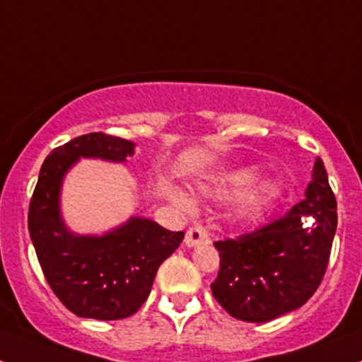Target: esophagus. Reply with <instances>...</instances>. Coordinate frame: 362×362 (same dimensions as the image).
Masks as SVG:
<instances>
[{
  "mask_svg": "<svg viewBox=\"0 0 362 362\" xmlns=\"http://www.w3.org/2000/svg\"><path fill=\"white\" fill-rule=\"evenodd\" d=\"M209 241H210L209 232H206L204 228H201V226H192V228H188L187 235H185V245H187L188 248L201 245V243H209Z\"/></svg>",
  "mask_w": 362,
  "mask_h": 362,
  "instance_id": "esophagus-1",
  "label": "esophagus"
}]
</instances>
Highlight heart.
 Listing matches in <instances>:
<instances>
[{"mask_svg":"<svg viewBox=\"0 0 362 362\" xmlns=\"http://www.w3.org/2000/svg\"><path fill=\"white\" fill-rule=\"evenodd\" d=\"M259 177H261L259 166H239L232 170L206 175L197 183V188L203 196L217 201H228L241 196L233 204V217L239 223H250L257 219L264 212L268 203L277 196V185L274 181H263L257 185ZM168 197L181 209L192 206L190 197L177 188H170Z\"/></svg>","mask_w":362,"mask_h":362,"instance_id":"1","label":"heart"}]
</instances>
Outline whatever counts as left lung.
Wrapping results in <instances>:
<instances>
[{
	"mask_svg": "<svg viewBox=\"0 0 362 362\" xmlns=\"http://www.w3.org/2000/svg\"><path fill=\"white\" fill-rule=\"evenodd\" d=\"M337 203L325 163L315 159L305 199L286 216L238 239L214 243L221 267L214 297L239 321L268 322L300 308L325 276Z\"/></svg>",
	"mask_w": 362,
	"mask_h": 362,
	"instance_id": "1",
	"label": "left lung"
}]
</instances>
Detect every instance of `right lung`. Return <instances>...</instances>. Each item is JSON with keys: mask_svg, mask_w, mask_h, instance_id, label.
Segmentation results:
<instances>
[{"mask_svg": "<svg viewBox=\"0 0 362 362\" xmlns=\"http://www.w3.org/2000/svg\"><path fill=\"white\" fill-rule=\"evenodd\" d=\"M132 141L101 132L79 136L45 159L28 209V232L45 279L57 299L79 317L116 321L141 308L158 268L185 232H170L148 217L132 216L101 235L76 233L62 214L63 179L76 163H124Z\"/></svg>", "mask_w": 362, "mask_h": 362, "instance_id": "obj_1", "label": "right lung"}]
</instances>
